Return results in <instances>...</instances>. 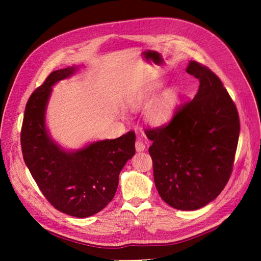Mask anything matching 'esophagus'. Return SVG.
I'll list each match as a JSON object with an SVG mask.
<instances>
[{
  "mask_svg": "<svg viewBox=\"0 0 261 261\" xmlns=\"http://www.w3.org/2000/svg\"><path fill=\"white\" fill-rule=\"evenodd\" d=\"M135 147H136V150H137L138 152H140V151H144L145 148H146L145 144H144L143 141H141V140H137V141H136Z\"/></svg>",
  "mask_w": 261,
  "mask_h": 261,
  "instance_id": "obj_1",
  "label": "esophagus"
}]
</instances>
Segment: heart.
Here are the masks:
<instances>
[{"mask_svg": "<svg viewBox=\"0 0 261 261\" xmlns=\"http://www.w3.org/2000/svg\"><path fill=\"white\" fill-rule=\"evenodd\" d=\"M155 87H147L141 90L132 93L127 99V106L132 109L143 108L155 99ZM175 106V96L173 93H168L161 99L155 101L147 112L148 121L153 125H161L170 117L173 108Z\"/></svg>", "mask_w": 261, "mask_h": 261, "instance_id": "obj_1", "label": "heart"}]
</instances>
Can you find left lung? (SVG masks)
<instances>
[{
	"label": "left lung",
	"instance_id": "obj_1",
	"mask_svg": "<svg viewBox=\"0 0 261 261\" xmlns=\"http://www.w3.org/2000/svg\"><path fill=\"white\" fill-rule=\"evenodd\" d=\"M186 72L199 80L193 100L168 124L146 128L156 191L169 206L197 210L216 199L232 174L240 136L236 106L220 78L198 62Z\"/></svg>",
	"mask_w": 261,
	"mask_h": 261
}]
</instances>
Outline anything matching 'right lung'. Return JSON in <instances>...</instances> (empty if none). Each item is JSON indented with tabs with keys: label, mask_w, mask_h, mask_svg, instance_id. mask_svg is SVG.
Returning <instances> with one entry per match:
<instances>
[{
	"label": "right lung",
	"mask_w": 261,
	"mask_h": 261,
	"mask_svg": "<svg viewBox=\"0 0 261 261\" xmlns=\"http://www.w3.org/2000/svg\"><path fill=\"white\" fill-rule=\"evenodd\" d=\"M77 68L54 70L31 93L23 114L20 144L23 160L46 200L68 216L87 218L113 199L120 172L135 154L136 135L130 130L72 152L54 143L44 122L52 86Z\"/></svg>",
	"instance_id": "right-lung-1"
}]
</instances>
